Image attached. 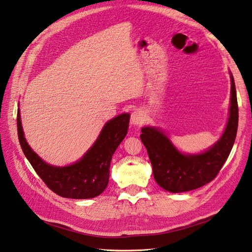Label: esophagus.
Masks as SVG:
<instances>
[{
	"mask_svg": "<svg viewBox=\"0 0 252 252\" xmlns=\"http://www.w3.org/2000/svg\"><path fill=\"white\" fill-rule=\"evenodd\" d=\"M145 121V115L142 112V110H135V112H133L131 115V124L133 126H140L143 125Z\"/></svg>",
	"mask_w": 252,
	"mask_h": 252,
	"instance_id": "esophagus-1",
	"label": "esophagus"
}]
</instances>
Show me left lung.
Here are the masks:
<instances>
[{
  "label": "left lung",
  "mask_w": 252,
  "mask_h": 252,
  "mask_svg": "<svg viewBox=\"0 0 252 252\" xmlns=\"http://www.w3.org/2000/svg\"><path fill=\"white\" fill-rule=\"evenodd\" d=\"M238 126V105L231 75L230 117L221 138L212 148L198 155H184L174 147L161 130L142 128L140 139L147 149L154 177L161 188L173 193L191 191L210 183L220 172L235 142Z\"/></svg>",
  "instance_id": "1"
}]
</instances>
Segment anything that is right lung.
<instances>
[{
  "label": "right lung",
  "instance_id": "1",
  "mask_svg": "<svg viewBox=\"0 0 252 252\" xmlns=\"http://www.w3.org/2000/svg\"><path fill=\"white\" fill-rule=\"evenodd\" d=\"M130 115L122 114L104 126L95 143L79 161L68 166L47 164L34 153L23 135L20 112L17 114L18 138L23 154L48 188L67 198H91L106 189L113 155L127 133Z\"/></svg>",
  "mask_w": 252,
  "mask_h": 252
}]
</instances>
